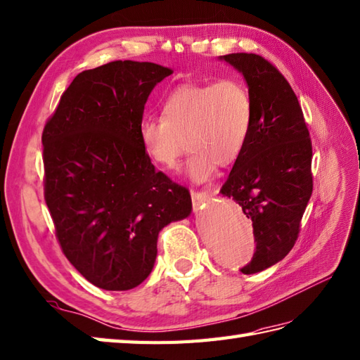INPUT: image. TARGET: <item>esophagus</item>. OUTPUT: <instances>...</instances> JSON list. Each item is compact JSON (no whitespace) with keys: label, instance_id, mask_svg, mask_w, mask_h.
<instances>
[{"label":"esophagus","instance_id":"obj_1","mask_svg":"<svg viewBox=\"0 0 360 360\" xmlns=\"http://www.w3.org/2000/svg\"><path fill=\"white\" fill-rule=\"evenodd\" d=\"M210 193H207V191H198V190H191V202H193L195 208H199L202 204L208 202V199H210Z\"/></svg>","mask_w":360,"mask_h":360}]
</instances>
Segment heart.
Returning a JSON list of instances; mask_svg holds the SVG:
<instances>
[{
	"instance_id": "heart-1",
	"label": "heart",
	"mask_w": 360,
	"mask_h": 360,
	"mask_svg": "<svg viewBox=\"0 0 360 360\" xmlns=\"http://www.w3.org/2000/svg\"><path fill=\"white\" fill-rule=\"evenodd\" d=\"M253 99L244 82L224 78L174 89L162 105V118H146L138 127L144 153L172 170L190 148L186 172L195 182L212 176L216 164L239 160L253 129Z\"/></svg>"
}]
</instances>
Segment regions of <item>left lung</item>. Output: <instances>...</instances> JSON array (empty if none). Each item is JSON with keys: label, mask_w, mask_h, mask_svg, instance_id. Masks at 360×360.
I'll return each mask as SVG.
<instances>
[{"label": "left lung", "mask_w": 360, "mask_h": 360, "mask_svg": "<svg viewBox=\"0 0 360 360\" xmlns=\"http://www.w3.org/2000/svg\"><path fill=\"white\" fill-rule=\"evenodd\" d=\"M221 60L244 75L255 107L248 144L221 188L253 224L256 252L240 269L253 274L282 261L299 236L313 191L311 139L293 89L270 61L256 53Z\"/></svg>", "instance_id": "1"}]
</instances>
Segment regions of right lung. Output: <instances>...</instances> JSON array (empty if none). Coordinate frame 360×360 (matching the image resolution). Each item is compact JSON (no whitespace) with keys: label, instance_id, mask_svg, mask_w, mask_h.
I'll list each match as a JSON object with an SVG mask.
<instances>
[{"label":"right lung","instance_id":"obj_1","mask_svg":"<svg viewBox=\"0 0 360 360\" xmlns=\"http://www.w3.org/2000/svg\"><path fill=\"white\" fill-rule=\"evenodd\" d=\"M172 73L129 60L81 72L44 125V199L56 239L103 290L146 281L160 231L191 212L188 190L155 170L138 138L148 95Z\"/></svg>","mask_w":360,"mask_h":360}]
</instances>
